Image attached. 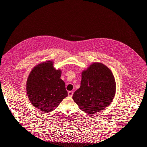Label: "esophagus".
<instances>
[{
    "instance_id": "esophagus-1",
    "label": "esophagus",
    "mask_w": 147,
    "mask_h": 147,
    "mask_svg": "<svg viewBox=\"0 0 147 147\" xmlns=\"http://www.w3.org/2000/svg\"><path fill=\"white\" fill-rule=\"evenodd\" d=\"M68 96H69L71 97V96H73V92L71 91H68Z\"/></svg>"
}]
</instances>
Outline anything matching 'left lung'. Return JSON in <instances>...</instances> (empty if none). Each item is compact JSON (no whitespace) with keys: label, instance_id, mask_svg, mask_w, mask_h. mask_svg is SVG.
Returning <instances> with one entry per match:
<instances>
[{"label":"left lung","instance_id":"1","mask_svg":"<svg viewBox=\"0 0 147 147\" xmlns=\"http://www.w3.org/2000/svg\"><path fill=\"white\" fill-rule=\"evenodd\" d=\"M116 92V82L112 71L104 64L94 63L82 73L80 88L73 99L88 115L104 110L111 104Z\"/></svg>","mask_w":147,"mask_h":147}]
</instances>
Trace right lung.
I'll return each mask as SVG.
<instances>
[{
	"label": "right lung",
	"mask_w": 147,
	"mask_h": 147,
	"mask_svg": "<svg viewBox=\"0 0 147 147\" xmlns=\"http://www.w3.org/2000/svg\"><path fill=\"white\" fill-rule=\"evenodd\" d=\"M61 76V71L55 69L52 61L38 64L30 73L26 83L28 96L32 105L42 112L54 110L68 96Z\"/></svg>",
	"instance_id": "obj_1"
}]
</instances>
